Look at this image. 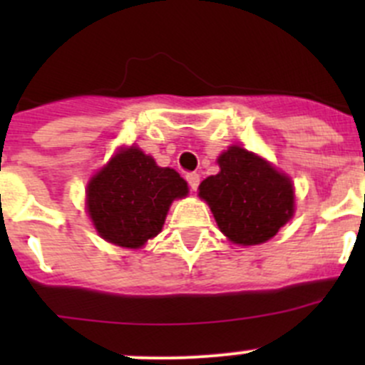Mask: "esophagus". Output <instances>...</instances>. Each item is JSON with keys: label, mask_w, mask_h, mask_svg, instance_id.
<instances>
[{"label": "esophagus", "mask_w": 365, "mask_h": 365, "mask_svg": "<svg viewBox=\"0 0 365 365\" xmlns=\"http://www.w3.org/2000/svg\"><path fill=\"white\" fill-rule=\"evenodd\" d=\"M187 183H189V187L192 190H196L197 187H200V175L197 173H187Z\"/></svg>", "instance_id": "34e87169"}]
</instances>
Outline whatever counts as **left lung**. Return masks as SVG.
Listing matches in <instances>:
<instances>
[{
    "label": "left lung",
    "mask_w": 365,
    "mask_h": 365,
    "mask_svg": "<svg viewBox=\"0 0 365 365\" xmlns=\"http://www.w3.org/2000/svg\"><path fill=\"white\" fill-rule=\"evenodd\" d=\"M220 173L200 185L220 231L238 245L270 240L293 215L288 176L240 146L219 157Z\"/></svg>",
    "instance_id": "8db88e82"
}]
</instances>
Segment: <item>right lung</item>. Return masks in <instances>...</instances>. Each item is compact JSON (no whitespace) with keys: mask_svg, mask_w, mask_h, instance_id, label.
<instances>
[{"mask_svg":"<svg viewBox=\"0 0 365 365\" xmlns=\"http://www.w3.org/2000/svg\"><path fill=\"white\" fill-rule=\"evenodd\" d=\"M187 192L185 180L175 169L159 168L132 146L93 176L88 213L104 240L138 249L160 233L169 205Z\"/></svg>","mask_w":365,"mask_h":365,"instance_id":"obj_1","label":"right lung"}]
</instances>
